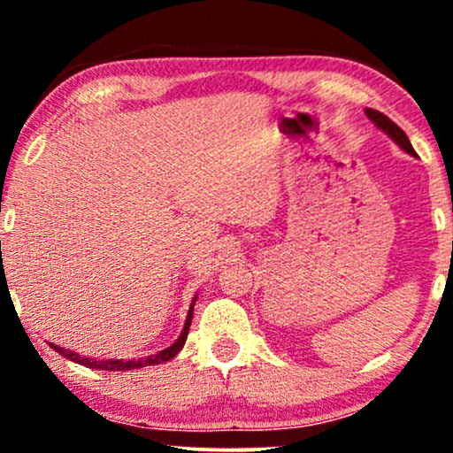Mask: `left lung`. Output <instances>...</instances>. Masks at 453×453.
Segmentation results:
<instances>
[{"instance_id":"left-lung-1","label":"left lung","mask_w":453,"mask_h":453,"mask_svg":"<svg viewBox=\"0 0 453 453\" xmlns=\"http://www.w3.org/2000/svg\"><path fill=\"white\" fill-rule=\"evenodd\" d=\"M366 117L371 119L372 123H375V126L381 129V132H386L389 138L394 140V142L398 144L400 149L403 150H407L409 155H415V150H413V147H411V142H409V138H407V134L403 132V129H400L396 123L392 121V119H388L386 114L383 112H379V111H372V108H366Z\"/></svg>"}]
</instances>
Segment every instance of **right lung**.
<instances>
[{
    "label": "right lung",
    "instance_id": "1",
    "mask_svg": "<svg viewBox=\"0 0 453 453\" xmlns=\"http://www.w3.org/2000/svg\"><path fill=\"white\" fill-rule=\"evenodd\" d=\"M197 298V296H196ZM196 298L194 303L189 306V313H187V319H185V327L183 332H180V336L176 339L173 345L168 347V349L155 353V356H147V357H140V360H93V357H82L74 353L72 349H64V347L59 345H53V342H49L53 349L59 353V356L67 357V360L76 362V364H82V366H89V368H100V371H134V368H142V366H153V364H161V362H168L173 360V357L183 349L185 341H187V334H189V326H191V319H194V304H196Z\"/></svg>",
    "mask_w": 453,
    "mask_h": 453
}]
</instances>
